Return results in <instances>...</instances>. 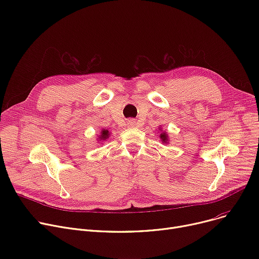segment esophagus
<instances>
[{
    "label": "esophagus",
    "mask_w": 259,
    "mask_h": 259,
    "mask_svg": "<svg viewBox=\"0 0 259 259\" xmlns=\"http://www.w3.org/2000/svg\"><path fill=\"white\" fill-rule=\"evenodd\" d=\"M127 124H128V127H133V126H135V122H134L133 120H128Z\"/></svg>",
    "instance_id": "1"
}]
</instances>
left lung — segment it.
<instances>
[{
    "mask_svg": "<svg viewBox=\"0 0 259 259\" xmlns=\"http://www.w3.org/2000/svg\"><path fill=\"white\" fill-rule=\"evenodd\" d=\"M158 133H159V135H158V138H159V140H160V142L164 144V145H168L169 144V135H168V132H166V131H164L162 130V128H158Z\"/></svg>",
    "mask_w": 259,
    "mask_h": 259,
    "instance_id": "1",
    "label": "left lung"
}]
</instances>
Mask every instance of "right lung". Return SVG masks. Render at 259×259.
<instances>
[{"mask_svg": "<svg viewBox=\"0 0 259 259\" xmlns=\"http://www.w3.org/2000/svg\"><path fill=\"white\" fill-rule=\"evenodd\" d=\"M110 135H111V132H110V130H108V129H102L101 130V132H100V134L98 135V138H97V140H98V143H100V144H102L103 142H105L106 140H108L109 138H110Z\"/></svg>", "mask_w": 259, "mask_h": 259, "instance_id": "obj_1", "label": "right lung"}]
</instances>
